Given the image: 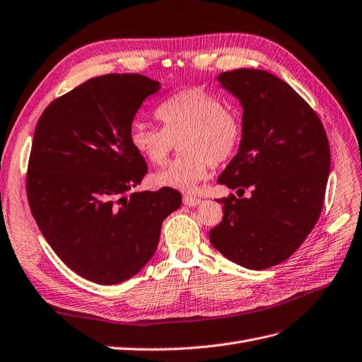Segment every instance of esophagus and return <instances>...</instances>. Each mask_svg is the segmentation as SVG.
I'll use <instances>...</instances> for the list:
<instances>
[{
  "label": "esophagus",
  "instance_id": "34e87169",
  "mask_svg": "<svg viewBox=\"0 0 362 362\" xmlns=\"http://www.w3.org/2000/svg\"><path fill=\"white\" fill-rule=\"evenodd\" d=\"M182 202H184V205H187V206H196V205H199L202 201L199 198H193V196L185 194L182 198Z\"/></svg>",
  "mask_w": 362,
  "mask_h": 362
}]
</instances>
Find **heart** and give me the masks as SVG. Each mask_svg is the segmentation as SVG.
Returning a JSON list of instances; mask_svg holds the SVG:
<instances>
[{
  "mask_svg": "<svg viewBox=\"0 0 362 362\" xmlns=\"http://www.w3.org/2000/svg\"><path fill=\"white\" fill-rule=\"evenodd\" d=\"M163 128L137 122L129 144L148 163L158 166L175 145L182 156L151 175V184L180 192H193L206 178L210 166L234 156L242 140V120L214 93L192 87L172 95L157 108Z\"/></svg>",
  "mask_w": 362,
  "mask_h": 362,
  "instance_id": "b5f03b06",
  "label": "heart"
}]
</instances>
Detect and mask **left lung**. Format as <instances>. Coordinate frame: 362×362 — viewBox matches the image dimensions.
<instances>
[{
  "label": "left lung",
  "mask_w": 362,
  "mask_h": 362,
  "mask_svg": "<svg viewBox=\"0 0 362 362\" xmlns=\"http://www.w3.org/2000/svg\"><path fill=\"white\" fill-rule=\"evenodd\" d=\"M217 81L243 108L238 152L217 182L250 196L217 199L223 221L210 242L240 266L269 269L291 257L319 221L329 144L319 116L273 74L234 69Z\"/></svg>",
  "instance_id": "left-lung-1"
}]
</instances>
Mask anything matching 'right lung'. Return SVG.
Here are the masks:
<instances>
[{"label":"right lung","instance_id":"right-lung-1","mask_svg":"<svg viewBox=\"0 0 362 362\" xmlns=\"http://www.w3.org/2000/svg\"><path fill=\"white\" fill-rule=\"evenodd\" d=\"M158 81L96 76L52 101L33 137L31 214L71 270L103 286L124 282L156 254L161 223L181 206L173 189L133 192L148 172L129 144L131 124Z\"/></svg>","mask_w":362,"mask_h":362}]
</instances>
